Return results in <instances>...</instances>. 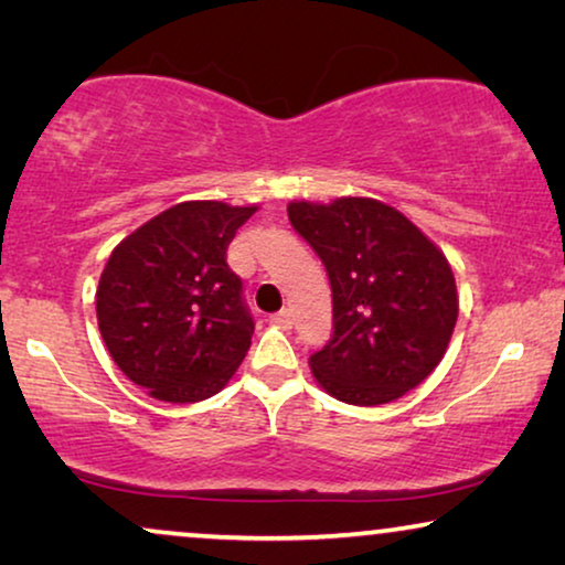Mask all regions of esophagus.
Returning a JSON list of instances; mask_svg holds the SVG:
<instances>
[{"label": "esophagus", "instance_id": "34e87169", "mask_svg": "<svg viewBox=\"0 0 565 565\" xmlns=\"http://www.w3.org/2000/svg\"><path fill=\"white\" fill-rule=\"evenodd\" d=\"M269 321H273L275 327H280V329H290L292 327V311H290V308H282V311H277Z\"/></svg>", "mask_w": 565, "mask_h": 565}]
</instances>
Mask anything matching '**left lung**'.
I'll return each mask as SVG.
<instances>
[{"instance_id": "8db88e82", "label": "left lung", "mask_w": 565, "mask_h": 565, "mask_svg": "<svg viewBox=\"0 0 565 565\" xmlns=\"http://www.w3.org/2000/svg\"><path fill=\"white\" fill-rule=\"evenodd\" d=\"M288 218L331 285V339L311 354L321 388L354 406L416 388L439 365L458 321L445 254L406 215L370 198L290 203Z\"/></svg>"}]
</instances>
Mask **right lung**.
<instances>
[{
    "mask_svg": "<svg viewBox=\"0 0 565 565\" xmlns=\"http://www.w3.org/2000/svg\"><path fill=\"white\" fill-rule=\"evenodd\" d=\"M254 211L180 203L122 238L107 259L99 331L115 365L153 398H211L242 365L254 316L226 252Z\"/></svg>",
    "mask_w": 565,
    "mask_h": 565,
    "instance_id": "add662e5",
    "label": "right lung"
}]
</instances>
